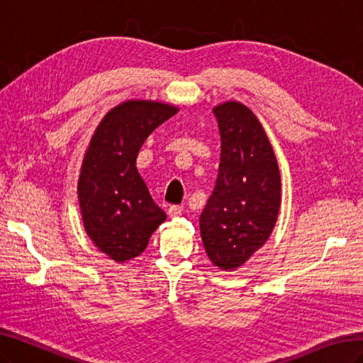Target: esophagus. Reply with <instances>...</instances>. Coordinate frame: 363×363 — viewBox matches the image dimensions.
Returning a JSON list of instances; mask_svg holds the SVG:
<instances>
[{
    "mask_svg": "<svg viewBox=\"0 0 363 363\" xmlns=\"http://www.w3.org/2000/svg\"><path fill=\"white\" fill-rule=\"evenodd\" d=\"M167 214H169V217H179L183 214V208L172 205V206H169V209H167Z\"/></svg>",
    "mask_w": 363,
    "mask_h": 363,
    "instance_id": "34e87169",
    "label": "esophagus"
}]
</instances>
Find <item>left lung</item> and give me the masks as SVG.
<instances>
[{
    "instance_id": "1",
    "label": "left lung",
    "mask_w": 363,
    "mask_h": 363,
    "mask_svg": "<svg viewBox=\"0 0 363 363\" xmlns=\"http://www.w3.org/2000/svg\"><path fill=\"white\" fill-rule=\"evenodd\" d=\"M222 151L214 191L200 216L208 257L235 269L260 250L277 222L280 172L263 126L250 108L226 101L214 108Z\"/></svg>"
}]
</instances>
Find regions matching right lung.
<instances>
[{
	"mask_svg": "<svg viewBox=\"0 0 363 363\" xmlns=\"http://www.w3.org/2000/svg\"><path fill=\"white\" fill-rule=\"evenodd\" d=\"M177 112L158 101L121 103L104 115L84 154L78 180L84 229L96 248L118 263L143 252L166 220L135 162L145 140Z\"/></svg>",
	"mask_w": 363,
	"mask_h": 363,
	"instance_id": "1",
	"label": "right lung"
}]
</instances>
